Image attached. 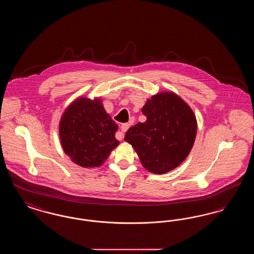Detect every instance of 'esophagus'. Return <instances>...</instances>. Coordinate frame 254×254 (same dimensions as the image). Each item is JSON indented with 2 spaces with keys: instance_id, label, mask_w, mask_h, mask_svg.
Instances as JSON below:
<instances>
[{
  "instance_id": "34e87169",
  "label": "esophagus",
  "mask_w": 254,
  "mask_h": 254,
  "mask_svg": "<svg viewBox=\"0 0 254 254\" xmlns=\"http://www.w3.org/2000/svg\"><path fill=\"white\" fill-rule=\"evenodd\" d=\"M129 127V124L126 123V124H123L121 126V132L117 133V139L118 140H122L124 138V132H126Z\"/></svg>"
}]
</instances>
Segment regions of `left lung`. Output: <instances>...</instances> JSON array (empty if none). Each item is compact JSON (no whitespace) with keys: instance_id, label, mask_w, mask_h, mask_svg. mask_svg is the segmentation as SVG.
<instances>
[{"instance_id":"obj_1","label":"left lung","mask_w":254,"mask_h":254,"mask_svg":"<svg viewBox=\"0 0 254 254\" xmlns=\"http://www.w3.org/2000/svg\"><path fill=\"white\" fill-rule=\"evenodd\" d=\"M145 123L128 128L125 141L132 145L145 169L164 174L177 168L193 146L197 121L192 109L173 92L147 99Z\"/></svg>"}]
</instances>
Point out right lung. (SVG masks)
<instances>
[{
    "mask_svg": "<svg viewBox=\"0 0 254 254\" xmlns=\"http://www.w3.org/2000/svg\"><path fill=\"white\" fill-rule=\"evenodd\" d=\"M118 125L104 109L100 99L78 98L61 118V144L71 161L83 168H97L119 145Z\"/></svg>",
    "mask_w": 254,
    "mask_h": 254,
    "instance_id": "add662e5",
    "label": "right lung"
}]
</instances>
